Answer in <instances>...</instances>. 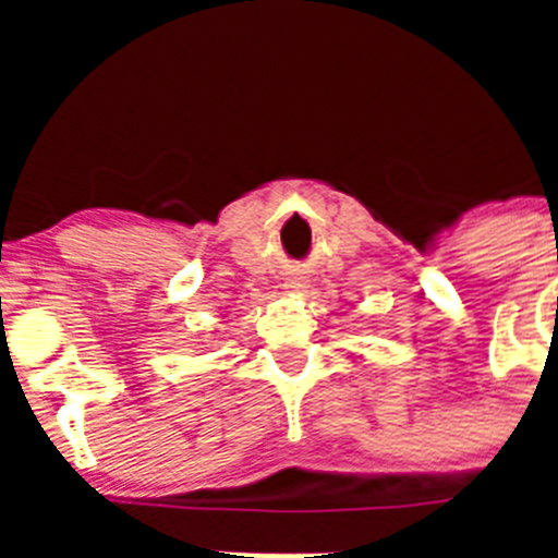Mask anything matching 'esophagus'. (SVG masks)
Returning a JSON list of instances; mask_svg holds the SVG:
<instances>
[{"label": "esophagus", "mask_w": 558, "mask_h": 558, "mask_svg": "<svg viewBox=\"0 0 558 558\" xmlns=\"http://www.w3.org/2000/svg\"><path fill=\"white\" fill-rule=\"evenodd\" d=\"M284 288H288L290 293H302L304 282H302V279H288V284H284Z\"/></svg>", "instance_id": "obj_1"}]
</instances>
